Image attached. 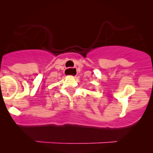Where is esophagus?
I'll return each instance as SVG.
<instances>
[{
    "label": "esophagus",
    "mask_w": 153,
    "mask_h": 153,
    "mask_svg": "<svg viewBox=\"0 0 153 153\" xmlns=\"http://www.w3.org/2000/svg\"><path fill=\"white\" fill-rule=\"evenodd\" d=\"M71 71H75V72H77L76 68H67L65 70V72H70Z\"/></svg>",
    "instance_id": "1"
}]
</instances>
